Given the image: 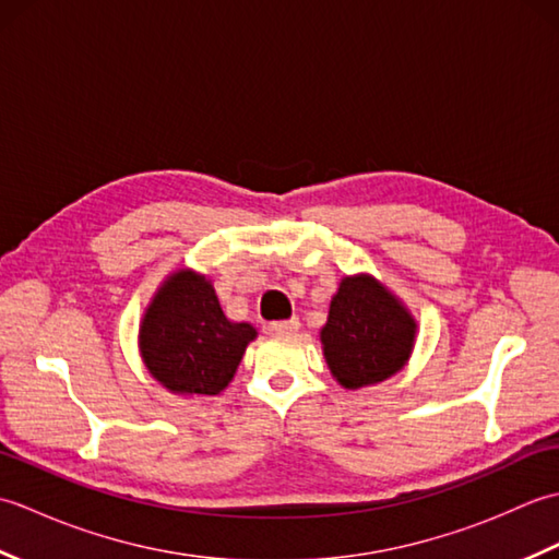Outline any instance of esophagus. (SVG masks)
<instances>
[{"label":"esophagus","mask_w":559,"mask_h":559,"mask_svg":"<svg viewBox=\"0 0 559 559\" xmlns=\"http://www.w3.org/2000/svg\"><path fill=\"white\" fill-rule=\"evenodd\" d=\"M298 329H300L298 317L286 319V322H271V324H266L269 334H295V331H298Z\"/></svg>","instance_id":"esophagus-1"}]
</instances>
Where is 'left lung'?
Wrapping results in <instances>:
<instances>
[{"instance_id":"8db88e82","label":"left lung","mask_w":559,"mask_h":559,"mask_svg":"<svg viewBox=\"0 0 559 559\" xmlns=\"http://www.w3.org/2000/svg\"><path fill=\"white\" fill-rule=\"evenodd\" d=\"M418 322L372 273L343 276L319 331L331 377L343 389L386 382L408 365Z\"/></svg>"}]
</instances>
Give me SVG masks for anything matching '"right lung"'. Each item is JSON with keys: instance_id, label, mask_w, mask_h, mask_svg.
<instances>
[{"instance_id": "1", "label": "right lung", "mask_w": 559, "mask_h": 559, "mask_svg": "<svg viewBox=\"0 0 559 559\" xmlns=\"http://www.w3.org/2000/svg\"><path fill=\"white\" fill-rule=\"evenodd\" d=\"M257 329L225 317L206 273L189 266L163 278L139 322L146 372L175 396H216L233 382Z\"/></svg>"}]
</instances>
